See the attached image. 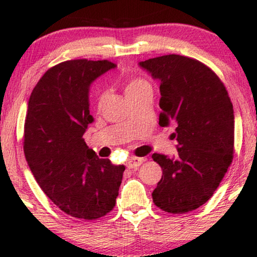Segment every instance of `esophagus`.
Masks as SVG:
<instances>
[{
	"mask_svg": "<svg viewBox=\"0 0 257 257\" xmlns=\"http://www.w3.org/2000/svg\"><path fill=\"white\" fill-rule=\"evenodd\" d=\"M143 161H144L143 158L132 157L127 160V164H126V166H127V168H135V170H137V168H138L140 165L143 164Z\"/></svg>",
	"mask_w": 257,
	"mask_h": 257,
	"instance_id": "1",
	"label": "esophagus"
}]
</instances>
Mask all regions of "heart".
I'll list each match as a JSON object with an SVG mask.
<instances>
[{"label": "heart", "instance_id": "obj_1", "mask_svg": "<svg viewBox=\"0 0 257 257\" xmlns=\"http://www.w3.org/2000/svg\"><path fill=\"white\" fill-rule=\"evenodd\" d=\"M143 89H151L150 83L147 82L146 79L140 78V77H135V78H131L127 80V84H126V87H125V93L126 96H128V94L137 92V91L143 90ZM105 100H106V93L105 92L99 93V96H98V99H97L98 107L103 106Z\"/></svg>", "mask_w": 257, "mask_h": 257}]
</instances>
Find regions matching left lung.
Wrapping results in <instances>:
<instances>
[{
    "instance_id": "left-lung-1",
    "label": "left lung",
    "mask_w": 257,
    "mask_h": 257,
    "mask_svg": "<svg viewBox=\"0 0 257 257\" xmlns=\"http://www.w3.org/2000/svg\"><path fill=\"white\" fill-rule=\"evenodd\" d=\"M139 65L160 80L159 125L173 124L178 157L153 153L163 177L153 202L172 214L192 212L219 187L234 153V110L223 83L203 63L166 55Z\"/></svg>"
}]
</instances>
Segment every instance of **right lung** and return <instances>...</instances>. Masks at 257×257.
<instances>
[{
  "mask_svg": "<svg viewBox=\"0 0 257 257\" xmlns=\"http://www.w3.org/2000/svg\"><path fill=\"white\" fill-rule=\"evenodd\" d=\"M115 64L72 59L52 66L31 92L23 149L37 184L68 215L96 220L115 206L124 165L99 159L84 142L91 83Z\"/></svg>",
  "mask_w": 257,
  "mask_h": 257,
  "instance_id": "obj_1",
  "label": "right lung"
}]
</instances>
